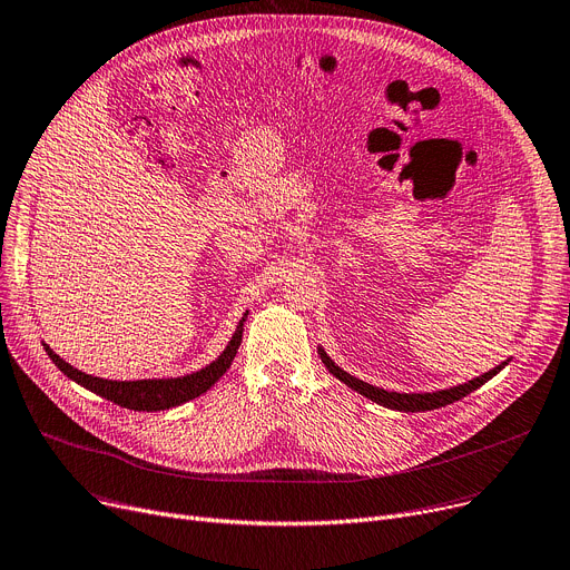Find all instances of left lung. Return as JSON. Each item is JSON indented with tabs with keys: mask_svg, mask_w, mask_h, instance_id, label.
<instances>
[{
	"mask_svg": "<svg viewBox=\"0 0 570 570\" xmlns=\"http://www.w3.org/2000/svg\"><path fill=\"white\" fill-rule=\"evenodd\" d=\"M318 355H321L323 365H325L327 370H331V374H335L340 381H344L346 385H351L353 391L365 395L367 400H372V402H376V404H381V406H387V409L413 411V413H415V411H432V409H439V406H445V404H453V402L466 397L469 393L475 391V387H481L483 383H488L492 376H497V374L508 365V363H501L499 367L485 372L483 376H478V379H473V381H469V383H462V385H455V387H451V391L423 393V395H417V393H413V395L402 393V395H400V393L381 391V387H374V385H370V383H365V381H361V379H355V376L346 374L344 370H340V367L331 361V355H327L323 348H318Z\"/></svg>",
	"mask_w": 570,
	"mask_h": 570,
	"instance_id": "obj_1",
	"label": "left lung"
}]
</instances>
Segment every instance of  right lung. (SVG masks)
Listing matches in <instances>:
<instances>
[{
  "mask_svg": "<svg viewBox=\"0 0 570 570\" xmlns=\"http://www.w3.org/2000/svg\"><path fill=\"white\" fill-rule=\"evenodd\" d=\"M243 342V323L235 331L233 340L228 342L226 351L217 357L213 365L203 367L200 372L179 376V379H147V381H108V379H99L92 374H85L76 367H71L69 363H65L55 351H50V346H46V353L50 355V361L62 370L69 379H73L76 383H80L87 391L97 393L99 397H106L119 406L125 409H134V411H164V409H173L185 404L203 393H207L230 367L233 357L237 353V346Z\"/></svg>",
  "mask_w": 570,
  "mask_h": 570,
  "instance_id": "add662e5",
  "label": "right lung"
}]
</instances>
